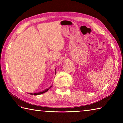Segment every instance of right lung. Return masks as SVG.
<instances>
[{"mask_svg": "<svg viewBox=\"0 0 123 123\" xmlns=\"http://www.w3.org/2000/svg\"><path fill=\"white\" fill-rule=\"evenodd\" d=\"M55 70H56V69H55ZM56 72L55 71V74H56ZM52 86H53V85H51V86L50 87H49V88H47V89H45V90L43 91L39 92H37V93H28V94H31V95H39V94H43V93H45V92H47L48 91L49 89L51 87H52Z\"/></svg>", "mask_w": 123, "mask_h": 123, "instance_id": "obj_1", "label": "right lung"}]
</instances>
